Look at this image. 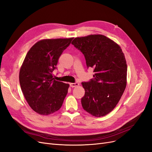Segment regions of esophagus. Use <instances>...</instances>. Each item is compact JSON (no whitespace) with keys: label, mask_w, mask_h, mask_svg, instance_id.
<instances>
[{"label":"esophagus","mask_w":152,"mask_h":152,"mask_svg":"<svg viewBox=\"0 0 152 152\" xmlns=\"http://www.w3.org/2000/svg\"><path fill=\"white\" fill-rule=\"evenodd\" d=\"M70 86L72 87H77L79 86V84L78 83V82H75V83H71L70 84Z\"/></svg>","instance_id":"esophagus-1"}]
</instances>
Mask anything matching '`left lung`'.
I'll return each instance as SVG.
<instances>
[{
  "label": "left lung",
  "mask_w": 152,
  "mask_h": 152,
  "mask_svg": "<svg viewBox=\"0 0 152 152\" xmlns=\"http://www.w3.org/2000/svg\"><path fill=\"white\" fill-rule=\"evenodd\" d=\"M72 44L82 53L94 78L82 83L85 95L82 106L94 117H102L116 107L126 87L127 64L119 45L102 35L77 37Z\"/></svg>",
  "instance_id": "obj_1"
}]
</instances>
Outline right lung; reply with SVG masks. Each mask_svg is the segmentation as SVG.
Instances as JSON below:
<instances>
[{
	"label": "right lung",
	"mask_w": 152,
	"mask_h": 152,
	"mask_svg": "<svg viewBox=\"0 0 152 152\" xmlns=\"http://www.w3.org/2000/svg\"><path fill=\"white\" fill-rule=\"evenodd\" d=\"M72 40H42L26 55L20 71L21 89L30 107L40 115L58 111L67 94L69 84L55 80L53 72L59 56Z\"/></svg>",
	"instance_id": "1"
}]
</instances>
